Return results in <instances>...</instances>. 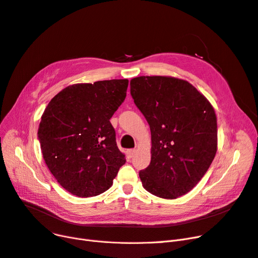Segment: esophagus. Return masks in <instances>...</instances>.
Here are the masks:
<instances>
[{"label":"esophagus","mask_w":258,"mask_h":258,"mask_svg":"<svg viewBox=\"0 0 258 258\" xmlns=\"http://www.w3.org/2000/svg\"><path fill=\"white\" fill-rule=\"evenodd\" d=\"M134 154H136V149H129V150L127 151V155H128L129 158L133 157Z\"/></svg>","instance_id":"1"}]
</instances>
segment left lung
<instances>
[{"mask_svg": "<svg viewBox=\"0 0 258 258\" xmlns=\"http://www.w3.org/2000/svg\"><path fill=\"white\" fill-rule=\"evenodd\" d=\"M130 93L151 131V162L140 171L143 187L162 199L185 195L217 151L212 105L190 83L170 77L134 78Z\"/></svg>", "mask_w": 258, "mask_h": 258, "instance_id": "left-lung-1", "label": "left lung"}]
</instances>
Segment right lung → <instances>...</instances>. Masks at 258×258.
<instances>
[{"instance_id": "obj_1", "label": "right lung", "mask_w": 258, "mask_h": 258, "mask_svg": "<svg viewBox=\"0 0 258 258\" xmlns=\"http://www.w3.org/2000/svg\"><path fill=\"white\" fill-rule=\"evenodd\" d=\"M128 80L71 85L49 102L38 130L45 163L57 182L79 198L112 186L126 163L110 118L126 99Z\"/></svg>"}]
</instances>
